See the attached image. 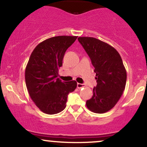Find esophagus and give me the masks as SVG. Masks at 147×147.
Returning a JSON list of instances; mask_svg holds the SVG:
<instances>
[{
    "label": "esophagus",
    "instance_id": "esophagus-1",
    "mask_svg": "<svg viewBox=\"0 0 147 147\" xmlns=\"http://www.w3.org/2000/svg\"><path fill=\"white\" fill-rule=\"evenodd\" d=\"M77 88L80 89V88H82L84 87V84H79V83H77Z\"/></svg>",
    "mask_w": 147,
    "mask_h": 147
}]
</instances>
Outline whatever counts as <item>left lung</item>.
Here are the masks:
<instances>
[{"instance_id":"1","label":"left lung","mask_w":147,"mask_h":147,"mask_svg":"<svg viewBox=\"0 0 147 147\" xmlns=\"http://www.w3.org/2000/svg\"><path fill=\"white\" fill-rule=\"evenodd\" d=\"M78 41L90 58L97 83L86 106L92 112L104 113L115 106L124 92L126 69L119 54L111 45L93 37H79Z\"/></svg>"}]
</instances>
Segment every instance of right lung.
<instances>
[{
    "label": "right lung",
    "instance_id": "add662e5",
    "mask_svg": "<svg viewBox=\"0 0 147 147\" xmlns=\"http://www.w3.org/2000/svg\"><path fill=\"white\" fill-rule=\"evenodd\" d=\"M77 36H58L42 41L34 49L25 68V79L30 97L44 113L61 112L68 95L77 88V82H61L58 78L65 52Z\"/></svg>",
    "mask_w": 147,
    "mask_h": 147
}]
</instances>
